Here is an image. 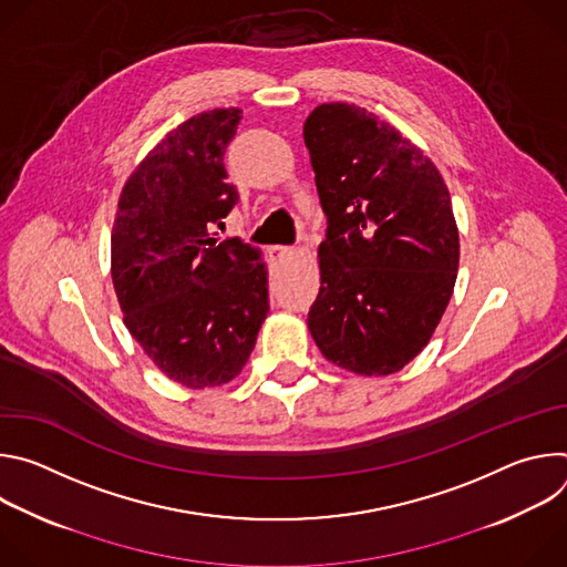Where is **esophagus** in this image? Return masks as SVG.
Wrapping results in <instances>:
<instances>
[{
  "mask_svg": "<svg viewBox=\"0 0 567 567\" xmlns=\"http://www.w3.org/2000/svg\"><path fill=\"white\" fill-rule=\"evenodd\" d=\"M269 254H271L274 260H285V258H289L293 251H291L289 247H271Z\"/></svg>",
  "mask_w": 567,
  "mask_h": 567,
  "instance_id": "esophagus-1",
  "label": "esophagus"
}]
</instances>
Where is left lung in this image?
<instances>
[{
  "mask_svg": "<svg viewBox=\"0 0 567 567\" xmlns=\"http://www.w3.org/2000/svg\"><path fill=\"white\" fill-rule=\"evenodd\" d=\"M328 237L307 313L318 350L361 377H385L431 341L453 296L460 235L433 161L359 105L322 103L305 121Z\"/></svg>",
  "mask_w": 567,
  "mask_h": 567,
  "instance_id": "1",
  "label": "left lung"
}]
</instances>
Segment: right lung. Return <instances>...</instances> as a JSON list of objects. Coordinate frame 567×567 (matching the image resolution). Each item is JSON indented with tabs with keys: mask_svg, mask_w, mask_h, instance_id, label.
<instances>
[{
	"mask_svg": "<svg viewBox=\"0 0 567 567\" xmlns=\"http://www.w3.org/2000/svg\"><path fill=\"white\" fill-rule=\"evenodd\" d=\"M241 110L202 112L161 138L127 177L112 228L123 322L168 379L233 381L269 313L262 251L215 228L235 206L224 152Z\"/></svg>",
	"mask_w": 567,
	"mask_h": 567,
	"instance_id": "right-lung-1",
	"label": "right lung"
}]
</instances>
